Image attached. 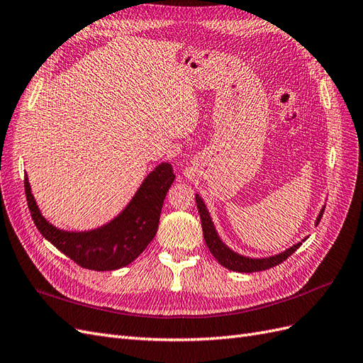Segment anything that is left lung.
I'll use <instances>...</instances> for the list:
<instances>
[{
    "instance_id": "1",
    "label": "left lung",
    "mask_w": 363,
    "mask_h": 363,
    "mask_svg": "<svg viewBox=\"0 0 363 363\" xmlns=\"http://www.w3.org/2000/svg\"><path fill=\"white\" fill-rule=\"evenodd\" d=\"M196 203H198V210L201 214V222H202V231H203V239L206 246H208L210 252L213 254V257L219 262L223 267L230 269V271L234 272H260L264 271V269L274 267L279 263H283L287 257H291L299 246L303 245V242H306L308 239V235H306L301 242H298L292 246H289L287 250L278 252L275 255H269V257H247L243 254L235 252L234 250H231L222 239L219 233H217L214 222L211 219V214L206 208V205L203 202V199L201 196L196 193ZM325 206L320 208V211L316 216L315 220V226H318L320 217H323Z\"/></svg>"
}]
</instances>
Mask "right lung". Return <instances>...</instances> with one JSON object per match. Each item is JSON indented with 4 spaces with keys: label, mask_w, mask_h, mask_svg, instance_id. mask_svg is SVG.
Here are the masks:
<instances>
[{
    "label": "right lung",
    "mask_w": 363,
    "mask_h": 363,
    "mask_svg": "<svg viewBox=\"0 0 363 363\" xmlns=\"http://www.w3.org/2000/svg\"><path fill=\"white\" fill-rule=\"evenodd\" d=\"M174 181L170 162L155 167L124 208L92 230L68 231L55 226L39 210L26 173L24 187L32 219L45 239L72 262L92 271H116L130 264L158 231L161 208Z\"/></svg>",
    "instance_id": "right-lung-1"
}]
</instances>
